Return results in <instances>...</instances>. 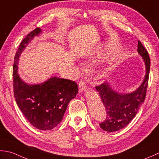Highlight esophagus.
<instances>
[{"instance_id":"1","label":"esophagus","mask_w":159,"mask_h":159,"mask_svg":"<svg viewBox=\"0 0 159 159\" xmlns=\"http://www.w3.org/2000/svg\"><path fill=\"white\" fill-rule=\"evenodd\" d=\"M86 84L84 83L82 81H81L79 83V93H82V92H84V90H86Z\"/></svg>"}]
</instances>
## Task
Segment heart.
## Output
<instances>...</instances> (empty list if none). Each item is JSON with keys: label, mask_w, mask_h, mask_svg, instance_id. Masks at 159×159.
Returning <instances> with one entry per match:
<instances>
[{"label": "heart", "mask_w": 159, "mask_h": 159, "mask_svg": "<svg viewBox=\"0 0 159 159\" xmlns=\"http://www.w3.org/2000/svg\"><path fill=\"white\" fill-rule=\"evenodd\" d=\"M95 59H96V61H100V56H99V55H96L95 56ZM106 75L104 74V75H103V76H105Z\"/></svg>", "instance_id": "obj_1"}]
</instances>
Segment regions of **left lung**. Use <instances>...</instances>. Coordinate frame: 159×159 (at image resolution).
<instances>
[{"instance_id":"1","label":"left lung","mask_w":159,"mask_h":159,"mask_svg":"<svg viewBox=\"0 0 159 159\" xmlns=\"http://www.w3.org/2000/svg\"><path fill=\"white\" fill-rule=\"evenodd\" d=\"M137 51L143 58L145 66V75L141 84L134 91L121 93L115 90L108 82L95 87L99 94L106 111V118L100 124L102 129L109 132L125 128L134 119L143 103L148 88L150 60L147 50L138 41Z\"/></svg>"}]
</instances>
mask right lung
Instances as JSON below:
<instances>
[{
  "label": "right lung",
  "mask_w": 159,
  "mask_h": 159,
  "mask_svg": "<svg viewBox=\"0 0 159 159\" xmlns=\"http://www.w3.org/2000/svg\"><path fill=\"white\" fill-rule=\"evenodd\" d=\"M42 32L36 28L22 40L14 57L13 66L14 95L26 119L41 130H50L63 119L68 104L78 92L77 84L69 80L51 77L41 84H29L18 73L20 55L29 43Z\"/></svg>",
  "instance_id": "1"
}]
</instances>
